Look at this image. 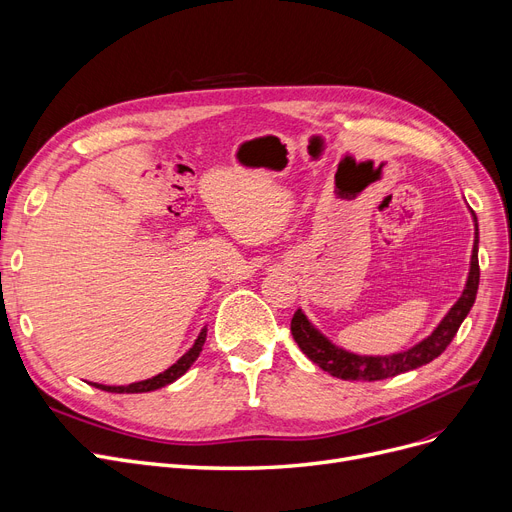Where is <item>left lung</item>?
<instances>
[{
  "mask_svg": "<svg viewBox=\"0 0 512 512\" xmlns=\"http://www.w3.org/2000/svg\"><path fill=\"white\" fill-rule=\"evenodd\" d=\"M477 225V218H475ZM479 287V260H477V233H475V246L471 256V271L467 279V287L462 291L458 302L450 308V312L444 316V321L437 325V329L423 339L421 344L410 348L402 354L392 356H356L342 348L333 346L327 337H323L316 331L302 310L294 312V319H291V335H294L296 344L300 350L312 360L319 364L323 371L337 379H352V381H379L387 377H396L400 373L412 371L423 364L431 362L433 358L440 356L454 339L460 323L465 321L471 306L475 304Z\"/></svg>",
  "mask_w": 512,
  "mask_h": 512,
  "instance_id": "1",
  "label": "left lung"
}]
</instances>
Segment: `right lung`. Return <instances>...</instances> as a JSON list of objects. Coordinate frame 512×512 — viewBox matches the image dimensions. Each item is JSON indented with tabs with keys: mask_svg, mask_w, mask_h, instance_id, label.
I'll return each instance as SVG.
<instances>
[{
	"mask_svg": "<svg viewBox=\"0 0 512 512\" xmlns=\"http://www.w3.org/2000/svg\"><path fill=\"white\" fill-rule=\"evenodd\" d=\"M206 342V329H202V333L198 335L196 344H193L189 348V352H185L173 367L166 369L164 373L152 377V379H145V381H137V383H131V385H100V383H91L95 385L97 389H104V392H112V394H143V392H154V389H160L168 383L177 381L183 373H187V369L191 367L193 362H196V358L200 356L202 352V346Z\"/></svg>",
	"mask_w": 512,
	"mask_h": 512,
	"instance_id": "right-lung-1",
	"label": "right lung"
}]
</instances>
